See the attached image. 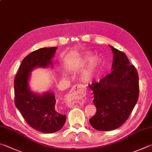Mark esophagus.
<instances>
[{
    "instance_id": "34e87169",
    "label": "esophagus",
    "mask_w": 152,
    "mask_h": 152,
    "mask_svg": "<svg viewBox=\"0 0 152 152\" xmlns=\"http://www.w3.org/2000/svg\"><path fill=\"white\" fill-rule=\"evenodd\" d=\"M86 88L81 84H76L74 86L66 98V102L68 106L70 107L72 104V101L77 98L82 97L86 94Z\"/></svg>"
}]
</instances>
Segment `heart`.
<instances>
[{
	"label": "heart",
	"mask_w": 152,
	"mask_h": 152,
	"mask_svg": "<svg viewBox=\"0 0 152 152\" xmlns=\"http://www.w3.org/2000/svg\"><path fill=\"white\" fill-rule=\"evenodd\" d=\"M86 59H88V55L86 56ZM93 74V63H92L89 68L84 72L83 74H82V78H83L84 80L88 81L92 78Z\"/></svg>",
	"instance_id": "1"
}]
</instances>
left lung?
Here are the masks:
<instances>
[{"mask_svg":"<svg viewBox=\"0 0 152 152\" xmlns=\"http://www.w3.org/2000/svg\"><path fill=\"white\" fill-rule=\"evenodd\" d=\"M113 53L112 72L99 82L89 85L94 94L96 108L89 119L92 127L99 131H111L128 119L139 97L138 74L124 53L109 45Z\"/></svg>","mask_w":152,"mask_h":152,"instance_id":"1","label":"left lung"}]
</instances>
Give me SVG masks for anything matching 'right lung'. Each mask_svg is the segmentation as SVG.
Returning a JSON list of instances; mask_svg holds the SVG:
<instances>
[{
	"instance_id": "right-lung-1",
	"label": "right lung",
	"mask_w": 152,
	"mask_h": 152,
	"mask_svg": "<svg viewBox=\"0 0 152 152\" xmlns=\"http://www.w3.org/2000/svg\"><path fill=\"white\" fill-rule=\"evenodd\" d=\"M58 47L43 48L30 53L23 60L14 80L15 104L28 125L44 133L60 130L65 123L66 115L55 109L56 98L52 92L42 95L33 92L29 87L30 73L37 67L52 66Z\"/></svg>"
}]
</instances>
